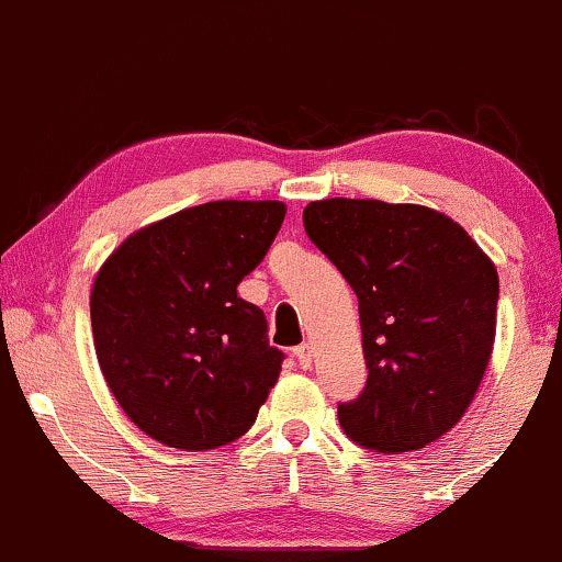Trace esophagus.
<instances>
[{
    "mask_svg": "<svg viewBox=\"0 0 562 562\" xmlns=\"http://www.w3.org/2000/svg\"><path fill=\"white\" fill-rule=\"evenodd\" d=\"M294 355H296V362H300L302 368L313 366V345H307V341H305V345L296 347Z\"/></svg>",
    "mask_w": 562,
    "mask_h": 562,
    "instance_id": "esophagus-1",
    "label": "esophagus"
}]
</instances>
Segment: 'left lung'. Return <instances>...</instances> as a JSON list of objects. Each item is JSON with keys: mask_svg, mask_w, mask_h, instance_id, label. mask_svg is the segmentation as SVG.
Segmentation results:
<instances>
[{"mask_svg": "<svg viewBox=\"0 0 562 562\" xmlns=\"http://www.w3.org/2000/svg\"><path fill=\"white\" fill-rule=\"evenodd\" d=\"M302 221L358 294L368 381L339 405L345 434L384 454L445 437L492 358L499 276L490 255L424 204L336 196L310 202Z\"/></svg>", "mask_w": 562, "mask_h": 562, "instance_id": "1", "label": "left lung"}]
</instances>
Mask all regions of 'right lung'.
<instances>
[{"label": "right lung", "instance_id": "add662e5", "mask_svg": "<svg viewBox=\"0 0 562 562\" xmlns=\"http://www.w3.org/2000/svg\"><path fill=\"white\" fill-rule=\"evenodd\" d=\"M286 204L221 200L134 231L99 268L91 334L112 397L147 437L215 450L249 431L281 373L268 321L236 294Z\"/></svg>", "mask_w": 562, "mask_h": 562}]
</instances>
